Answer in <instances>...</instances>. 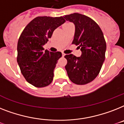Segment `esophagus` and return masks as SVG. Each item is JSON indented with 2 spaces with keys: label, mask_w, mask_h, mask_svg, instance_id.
Wrapping results in <instances>:
<instances>
[{
  "label": "esophagus",
  "mask_w": 124,
  "mask_h": 124,
  "mask_svg": "<svg viewBox=\"0 0 124 124\" xmlns=\"http://www.w3.org/2000/svg\"><path fill=\"white\" fill-rule=\"evenodd\" d=\"M62 57H64V56L65 55V53H62Z\"/></svg>",
  "instance_id": "34e87169"
}]
</instances>
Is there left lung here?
<instances>
[{
  "label": "left lung",
  "instance_id": "8db88e82",
  "mask_svg": "<svg viewBox=\"0 0 124 124\" xmlns=\"http://www.w3.org/2000/svg\"><path fill=\"white\" fill-rule=\"evenodd\" d=\"M75 26L72 44L79 45L80 57L66 55L65 68L68 77L77 85H85L93 81L99 74L104 60L106 44L99 26L89 17L79 13L63 16Z\"/></svg>",
  "mask_w": 124,
  "mask_h": 124
}]
</instances>
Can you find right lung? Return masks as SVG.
<instances>
[{"label": "right lung", "instance_id": "add662e5", "mask_svg": "<svg viewBox=\"0 0 124 124\" xmlns=\"http://www.w3.org/2000/svg\"><path fill=\"white\" fill-rule=\"evenodd\" d=\"M63 17L38 16L29 23L18 41L17 62L23 76L29 83L41 88L52 83L60 52L44 51L43 46L53 31L65 23Z\"/></svg>", "mask_w": 124, "mask_h": 124}]
</instances>
